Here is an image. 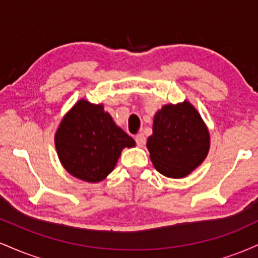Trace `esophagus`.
<instances>
[{
	"label": "esophagus",
	"instance_id": "34e87169",
	"mask_svg": "<svg viewBox=\"0 0 258 258\" xmlns=\"http://www.w3.org/2000/svg\"><path fill=\"white\" fill-rule=\"evenodd\" d=\"M135 141H136V143H137L138 147H144V146H146L147 139L143 135H141V133H139V135H137L135 137Z\"/></svg>",
	"mask_w": 258,
	"mask_h": 258
}]
</instances>
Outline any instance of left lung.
Here are the masks:
<instances>
[{"mask_svg": "<svg viewBox=\"0 0 258 258\" xmlns=\"http://www.w3.org/2000/svg\"><path fill=\"white\" fill-rule=\"evenodd\" d=\"M147 148L154 167L170 178H183L205 160L209 130L188 100L162 106L154 116Z\"/></svg>", "mask_w": 258, "mask_h": 258, "instance_id": "8db88e82", "label": "left lung"}]
</instances>
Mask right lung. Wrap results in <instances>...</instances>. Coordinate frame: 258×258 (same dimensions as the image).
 <instances>
[{
    "instance_id": "right-lung-1",
    "label": "right lung",
    "mask_w": 258,
    "mask_h": 258,
    "mask_svg": "<svg viewBox=\"0 0 258 258\" xmlns=\"http://www.w3.org/2000/svg\"><path fill=\"white\" fill-rule=\"evenodd\" d=\"M65 170L85 182H100L114 170L123 148L136 146L102 104L81 99L65 114L54 136Z\"/></svg>"
}]
</instances>
